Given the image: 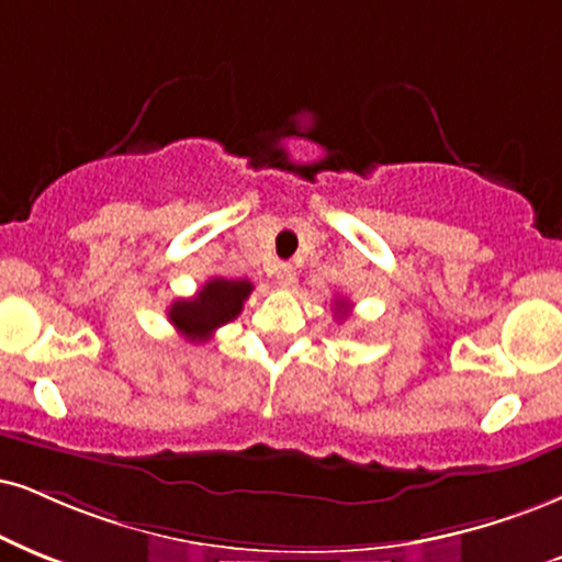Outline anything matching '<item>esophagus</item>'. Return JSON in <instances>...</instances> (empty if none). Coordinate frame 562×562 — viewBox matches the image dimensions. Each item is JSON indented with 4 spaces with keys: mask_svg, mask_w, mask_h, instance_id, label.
Here are the masks:
<instances>
[{
    "mask_svg": "<svg viewBox=\"0 0 562 562\" xmlns=\"http://www.w3.org/2000/svg\"><path fill=\"white\" fill-rule=\"evenodd\" d=\"M276 281H279V286H294V283H296V268L289 266V262H281L279 273H276Z\"/></svg>",
    "mask_w": 562,
    "mask_h": 562,
    "instance_id": "obj_1",
    "label": "esophagus"
}]
</instances>
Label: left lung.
Wrapping results in <instances>:
<instances>
[{"label": "left lung", "mask_w": 562, "mask_h": 562, "mask_svg": "<svg viewBox=\"0 0 562 562\" xmlns=\"http://www.w3.org/2000/svg\"><path fill=\"white\" fill-rule=\"evenodd\" d=\"M349 307H351V304L346 300H336V310H338V317H341V321L346 315H349Z\"/></svg>", "instance_id": "left-lung-1"}]
</instances>
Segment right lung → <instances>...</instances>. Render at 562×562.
Returning a JSON list of instances; mask_svg holds the SVG:
<instances>
[{"label":"right lung","instance_id":"right-lung-1","mask_svg":"<svg viewBox=\"0 0 562 562\" xmlns=\"http://www.w3.org/2000/svg\"><path fill=\"white\" fill-rule=\"evenodd\" d=\"M252 294L249 281L211 279L190 300H177L169 307V321L187 341L203 344L221 325L234 321L245 307V300Z\"/></svg>","mask_w":562,"mask_h":562}]
</instances>
